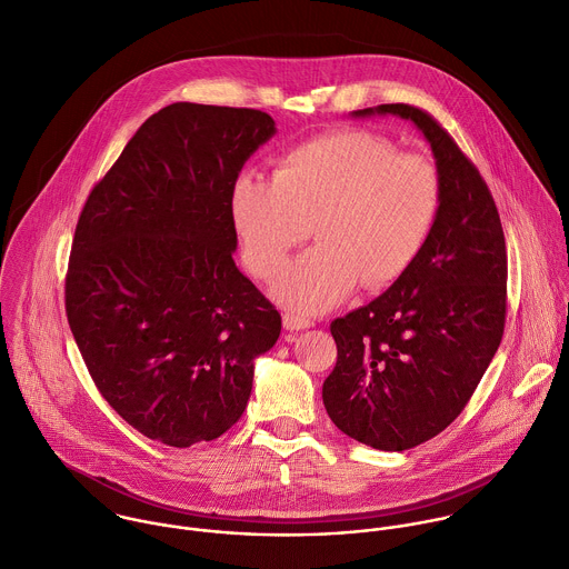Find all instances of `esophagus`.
<instances>
[{"mask_svg": "<svg viewBox=\"0 0 569 569\" xmlns=\"http://www.w3.org/2000/svg\"><path fill=\"white\" fill-rule=\"evenodd\" d=\"M310 326H312L310 319H303V317H299L295 312H286L283 315V328L286 330H303V328H310Z\"/></svg>", "mask_w": 569, "mask_h": 569, "instance_id": "esophagus-1", "label": "esophagus"}]
</instances>
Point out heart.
I'll list each match as a JSON object with an SVG mask.
<instances>
[{
  "label": "heart",
  "mask_w": 569,
  "mask_h": 569,
  "mask_svg": "<svg viewBox=\"0 0 569 569\" xmlns=\"http://www.w3.org/2000/svg\"><path fill=\"white\" fill-rule=\"evenodd\" d=\"M443 206L437 163L370 130H339L286 152L272 181L246 174L230 197L248 270L272 279L310 228L319 241L274 281L288 310L310 317L361 283L381 290L426 250Z\"/></svg>",
  "instance_id": "1"
}]
</instances>
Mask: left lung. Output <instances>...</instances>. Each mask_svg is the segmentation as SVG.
Segmentation results:
<instances>
[{
    "label": "left lung",
    "instance_id": "left-lung-1",
    "mask_svg": "<svg viewBox=\"0 0 569 569\" xmlns=\"http://www.w3.org/2000/svg\"><path fill=\"white\" fill-rule=\"evenodd\" d=\"M352 114L415 121L443 179L441 214L417 263L330 323L337 366L323 381V406L332 423L375 450L401 452L443 432L495 359L508 310V250L488 183L432 114L410 103Z\"/></svg>",
    "mask_w": 569,
    "mask_h": 569
}]
</instances>
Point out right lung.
I'll return each instance as SVG.
<instances>
[{"label": "right lung", "instance_id": "add662e5", "mask_svg": "<svg viewBox=\"0 0 569 569\" xmlns=\"http://www.w3.org/2000/svg\"><path fill=\"white\" fill-rule=\"evenodd\" d=\"M277 132L254 108L177 101L126 143L90 190L66 272V317L108 406L172 448L243 415L254 359L281 315L239 272L230 197Z\"/></svg>", "mask_w": 569, "mask_h": 569}]
</instances>
